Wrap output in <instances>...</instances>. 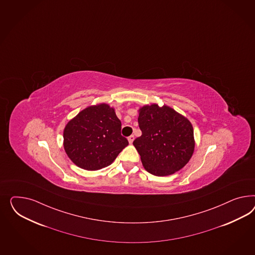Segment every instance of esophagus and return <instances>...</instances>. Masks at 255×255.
I'll return each instance as SVG.
<instances>
[{
    "label": "esophagus",
    "instance_id": "34e87169",
    "mask_svg": "<svg viewBox=\"0 0 255 255\" xmlns=\"http://www.w3.org/2000/svg\"><path fill=\"white\" fill-rule=\"evenodd\" d=\"M128 142L131 144V143L133 142V140H134V135H130V136L128 138Z\"/></svg>",
    "mask_w": 255,
    "mask_h": 255
}]
</instances>
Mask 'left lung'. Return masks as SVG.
Listing matches in <instances>:
<instances>
[{
  "label": "left lung",
  "instance_id": "8db88e82",
  "mask_svg": "<svg viewBox=\"0 0 255 255\" xmlns=\"http://www.w3.org/2000/svg\"><path fill=\"white\" fill-rule=\"evenodd\" d=\"M141 136L133 145L146 170L155 176H167L184 167L195 149L193 126L175 110L157 104L138 110Z\"/></svg>",
  "mask_w": 255,
  "mask_h": 255
}]
</instances>
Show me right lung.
Instances as JSON below:
<instances>
[{"label": "right lung", "instance_id": "right-lung-1", "mask_svg": "<svg viewBox=\"0 0 255 255\" xmlns=\"http://www.w3.org/2000/svg\"><path fill=\"white\" fill-rule=\"evenodd\" d=\"M63 138L69 158L86 170L108 167L128 145L121 135V121L106 103L81 111L66 125Z\"/></svg>", "mask_w": 255, "mask_h": 255}]
</instances>
